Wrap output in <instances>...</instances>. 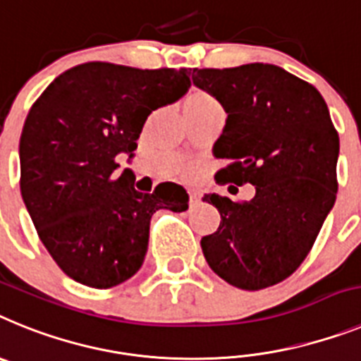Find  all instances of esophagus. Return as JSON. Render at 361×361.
<instances>
[{
    "label": "esophagus",
    "mask_w": 361,
    "mask_h": 361,
    "mask_svg": "<svg viewBox=\"0 0 361 361\" xmlns=\"http://www.w3.org/2000/svg\"><path fill=\"white\" fill-rule=\"evenodd\" d=\"M200 202H202V196L198 192H190L189 194V205L190 207H198Z\"/></svg>",
    "instance_id": "esophagus-1"
}]
</instances>
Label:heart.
<instances>
[{"label": "heart", "instance_id": "b5f03b06", "mask_svg": "<svg viewBox=\"0 0 361 361\" xmlns=\"http://www.w3.org/2000/svg\"><path fill=\"white\" fill-rule=\"evenodd\" d=\"M218 105L214 98L211 96V92H207L205 89H200V87H192L189 89V92L183 96V102H181V109H183V116L196 114V112H202L205 109H211V106Z\"/></svg>", "mask_w": 361, "mask_h": 361}]
</instances>
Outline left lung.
Returning a JSON list of instances; mask_svg holds the SVG:
<instances>
[{
	"label": "left lung",
	"mask_w": 361,
	"mask_h": 361,
	"mask_svg": "<svg viewBox=\"0 0 361 361\" xmlns=\"http://www.w3.org/2000/svg\"><path fill=\"white\" fill-rule=\"evenodd\" d=\"M192 83L227 112L212 152L228 165L216 181L256 187L250 202L203 196L221 216L218 231L202 238L203 256L238 289L280 283L307 258L336 202L340 137L327 103L311 83L269 63L194 68Z\"/></svg>",
	"instance_id": "left-lung-1"
}]
</instances>
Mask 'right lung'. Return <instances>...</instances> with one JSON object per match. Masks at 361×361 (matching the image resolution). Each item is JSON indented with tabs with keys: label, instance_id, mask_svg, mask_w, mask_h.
Wrapping results in <instances>:
<instances>
[{
	"label": "right lung",
	"instance_id": "1",
	"mask_svg": "<svg viewBox=\"0 0 361 361\" xmlns=\"http://www.w3.org/2000/svg\"><path fill=\"white\" fill-rule=\"evenodd\" d=\"M190 68H134L90 61L59 74L25 120L20 189L37 236L58 267L78 283L111 289L133 278L147 255L150 218L183 212L189 194L159 183L134 189L133 158L147 118L178 102Z\"/></svg>",
	"mask_w": 361,
	"mask_h": 361
}]
</instances>
